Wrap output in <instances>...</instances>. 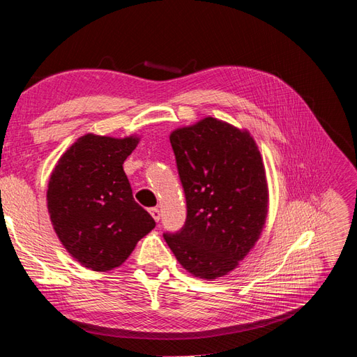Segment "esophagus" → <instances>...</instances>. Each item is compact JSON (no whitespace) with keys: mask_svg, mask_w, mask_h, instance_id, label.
Here are the masks:
<instances>
[{"mask_svg":"<svg viewBox=\"0 0 357 357\" xmlns=\"http://www.w3.org/2000/svg\"><path fill=\"white\" fill-rule=\"evenodd\" d=\"M149 213H151V215L153 217V220H155V222H160L161 213H160V209H158V208H151V209H149Z\"/></svg>","mask_w":357,"mask_h":357,"instance_id":"34e87169","label":"esophagus"}]
</instances>
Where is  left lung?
I'll list each match as a JSON object with an SVG mask.
<instances>
[{"label": "left lung", "instance_id": "left-lung-1", "mask_svg": "<svg viewBox=\"0 0 357 357\" xmlns=\"http://www.w3.org/2000/svg\"><path fill=\"white\" fill-rule=\"evenodd\" d=\"M187 200V220L164 240L178 262L200 279L238 267L259 240L268 213L266 169L257 142L215 117L170 134Z\"/></svg>", "mask_w": 357, "mask_h": 357}]
</instances>
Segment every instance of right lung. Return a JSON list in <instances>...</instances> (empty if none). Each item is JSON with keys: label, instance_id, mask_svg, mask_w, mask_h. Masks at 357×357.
Listing matches in <instances>:
<instances>
[{"label": "right lung", "instance_id": "obj_1", "mask_svg": "<svg viewBox=\"0 0 357 357\" xmlns=\"http://www.w3.org/2000/svg\"><path fill=\"white\" fill-rule=\"evenodd\" d=\"M139 137L86 134L61 155L48 182L47 202L63 248L93 271L128 259L155 222L132 197L123 161Z\"/></svg>", "mask_w": 357, "mask_h": 357}]
</instances>
